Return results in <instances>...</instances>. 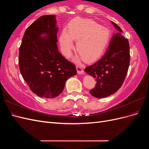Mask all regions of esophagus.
<instances>
[{"mask_svg":"<svg viewBox=\"0 0 149 149\" xmlns=\"http://www.w3.org/2000/svg\"><path fill=\"white\" fill-rule=\"evenodd\" d=\"M76 70H77L78 73L81 74H83V67L81 66H76Z\"/></svg>","mask_w":149,"mask_h":149,"instance_id":"1","label":"esophagus"}]
</instances>
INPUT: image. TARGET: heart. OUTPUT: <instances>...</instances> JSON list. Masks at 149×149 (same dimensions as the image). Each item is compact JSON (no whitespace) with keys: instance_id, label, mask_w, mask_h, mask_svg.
<instances>
[{"instance_id":"b5f03b06","label":"heart","mask_w":149,"mask_h":149,"mask_svg":"<svg viewBox=\"0 0 149 149\" xmlns=\"http://www.w3.org/2000/svg\"><path fill=\"white\" fill-rule=\"evenodd\" d=\"M111 33L107 29L101 26L91 19L75 18L63 30L60 37L62 52L66 57L71 55L74 47L73 40H77L76 49L79 58L91 62L100 58L109 45Z\"/></svg>"}]
</instances>
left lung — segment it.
<instances>
[{
  "mask_svg": "<svg viewBox=\"0 0 149 149\" xmlns=\"http://www.w3.org/2000/svg\"><path fill=\"white\" fill-rule=\"evenodd\" d=\"M118 32L111 38L109 48L101 59L87 66L84 71L96 81V85L89 91L97 98L109 96L123 85L130 64V48L127 38L122 35L121 29L112 22Z\"/></svg>",
  "mask_w": 149,
  "mask_h": 149,
  "instance_id": "obj_1",
  "label": "left lung"
}]
</instances>
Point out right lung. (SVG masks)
Listing matches in <instances>:
<instances>
[{"label": "right lung", "instance_id": "add662e5", "mask_svg": "<svg viewBox=\"0 0 149 149\" xmlns=\"http://www.w3.org/2000/svg\"><path fill=\"white\" fill-rule=\"evenodd\" d=\"M55 15L39 17L26 30L19 48L22 77L39 97L54 98L66 80L77 73L75 65L58 52ZM43 34L45 37H42Z\"/></svg>", "mask_w": 149, "mask_h": 149}]
</instances>
